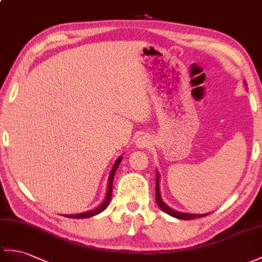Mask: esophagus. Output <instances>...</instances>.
Returning <instances> with one entry per match:
<instances>
[{
    "label": "esophagus",
    "mask_w": 262,
    "mask_h": 262,
    "mask_svg": "<svg viewBox=\"0 0 262 262\" xmlns=\"http://www.w3.org/2000/svg\"><path fill=\"white\" fill-rule=\"evenodd\" d=\"M150 138L148 136L146 135H143V136H139L137 139H136V147L138 148H145V147H148V146L150 145Z\"/></svg>",
    "instance_id": "1"
}]
</instances>
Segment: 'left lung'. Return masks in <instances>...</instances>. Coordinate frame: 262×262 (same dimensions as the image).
I'll return each instance as SVG.
<instances>
[{"label":"left lung","mask_w":262,"mask_h":262,"mask_svg":"<svg viewBox=\"0 0 262 262\" xmlns=\"http://www.w3.org/2000/svg\"><path fill=\"white\" fill-rule=\"evenodd\" d=\"M245 84H247L245 82ZM155 199H156V203L157 205L160 206V209L162 211L165 212V213L172 215L176 219H182V220H192V219H196V217H201V216H205L208 215L209 213L206 214H192V213H183V212H179L176 210H173L172 208H169V206L164 203V201L162 200L161 196V191H160V175L159 173H156V193H155Z\"/></svg>","instance_id":"8db88e82"}]
</instances>
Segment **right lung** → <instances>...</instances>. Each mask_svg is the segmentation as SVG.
Here are the masks:
<instances>
[{"label": "right lung", "mask_w": 262, "mask_h": 262, "mask_svg": "<svg viewBox=\"0 0 262 262\" xmlns=\"http://www.w3.org/2000/svg\"><path fill=\"white\" fill-rule=\"evenodd\" d=\"M123 160V157L119 156L118 160L115 162L114 166L111 171V175H109V180H108V188H107V194H106V198L105 201L98 206V208H96L95 210H91V211H87V212H83V213H79V214H64V216L67 217H71V219H86V217H90V216H94L96 214H99L100 212H102L105 210L109 202H111V199H112V193H113V180H114V176L115 173H116L117 168L119 166V164Z\"/></svg>", "instance_id": "right-lung-1"}]
</instances>
